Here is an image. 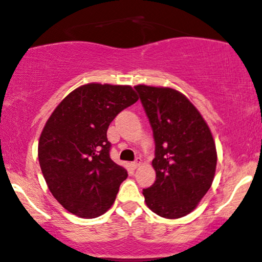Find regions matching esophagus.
<instances>
[{"mask_svg": "<svg viewBox=\"0 0 262 262\" xmlns=\"http://www.w3.org/2000/svg\"><path fill=\"white\" fill-rule=\"evenodd\" d=\"M140 162H141L140 159H137V160H135L134 162H132V166H133L134 169H137V167L140 165Z\"/></svg>", "mask_w": 262, "mask_h": 262, "instance_id": "1", "label": "esophagus"}]
</instances>
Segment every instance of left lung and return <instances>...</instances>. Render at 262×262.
I'll use <instances>...</instances> for the list:
<instances>
[{"label": "left lung", "instance_id": "obj_1", "mask_svg": "<svg viewBox=\"0 0 262 262\" xmlns=\"http://www.w3.org/2000/svg\"><path fill=\"white\" fill-rule=\"evenodd\" d=\"M155 140L154 185L143 189L152 212L167 219L191 213L208 192L217 166L210 129L198 110L170 87L134 86Z\"/></svg>", "mask_w": 262, "mask_h": 262}]
</instances>
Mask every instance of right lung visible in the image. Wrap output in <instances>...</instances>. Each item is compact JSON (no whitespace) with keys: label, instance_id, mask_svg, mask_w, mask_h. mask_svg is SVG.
Returning <instances> with one entry per match:
<instances>
[{"label":"right lung","instance_id":"right-lung-1","mask_svg":"<svg viewBox=\"0 0 262 262\" xmlns=\"http://www.w3.org/2000/svg\"><path fill=\"white\" fill-rule=\"evenodd\" d=\"M139 97L132 86L87 83L59 103L39 138L48 187L69 212L96 218L111 208L128 172L110 156L107 129Z\"/></svg>","mask_w":262,"mask_h":262}]
</instances>
